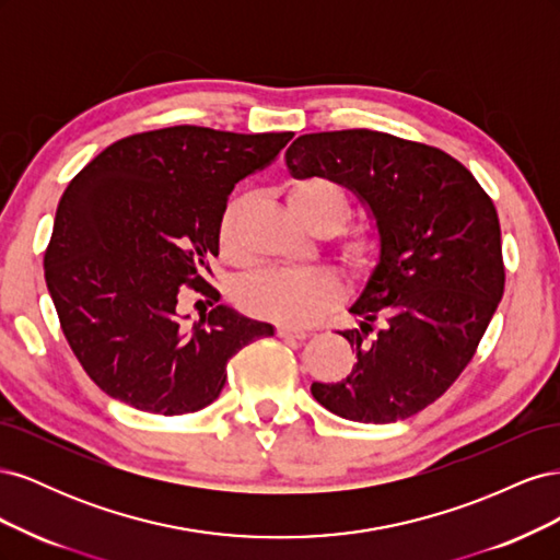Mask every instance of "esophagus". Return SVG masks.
I'll return each mask as SVG.
<instances>
[{"label": "esophagus", "mask_w": 560, "mask_h": 560, "mask_svg": "<svg viewBox=\"0 0 560 560\" xmlns=\"http://www.w3.org/2000/svg\"><path fill=\"white\" fill-rule=\"evenodd\" d=\"M276 334H278L280 338H299V341H301V338H306V336H308V334L303 331V329H296V327H287V325H280V327L276 329Z\"/></svg>", "instance_id": "esophagus-1"}]
</instances>
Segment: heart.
Instances as JSON below:
<instances>
[{
	"label": "heart",
	"instance_id": "1",
	"mask_svg": "<svg viewBox=\"0 0 560 560\" xmlns=\"http://www.w3.org/2000/svg\"><path fill=\"white\" fill-rule=\"evenodd\" d=\"M287 200H290V208L299 217V222L319 235H331L341 229L350 210V198L343 186L325 175L296 179L287 189ZM247 208L249 198L243 194L235 196L226 206L222 229H219L222 254L233 264L245 261L243 231ZM378 252L381 238L369 226H354L338 241V257L352 273H366L376 264ZM341 296V280L329 270L317 268H273L249 278L238 290L241 306L249 315L294 327L311 325L331 311Z\"/></svg>",
	"mask_w": 560,
	"mask_h": 560
}]
</instances>
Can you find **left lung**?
Here are the masks:
<instances>
[{"mask_svg":"<svg viewBox=\"0 0 560 560\" xmlns=\"http://www.w3.org/2000/svg\"><path fill=\"white\" fill-rule=\"evenodd\" d=\"M294 177L348 186L376 219L381 254L338 331L358 354L341 383H313L331 413L358 422L416 416L463 374L504 292L493 200L446 151L352 128L301 135L287 149Z\"/></svg>","mask_w":560,"mask_h":560,"instance_id":"obj_1","label":"left lung"}]
</instances>
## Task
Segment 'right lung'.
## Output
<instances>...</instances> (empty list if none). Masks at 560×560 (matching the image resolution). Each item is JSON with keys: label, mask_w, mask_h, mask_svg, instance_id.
Here are the masks:
<instances>
[{"label": "right lung", "mask_w": 560, "mask_h": 560, "mask_svg": "<svg viewBox=\"0 0 560 560\" xmlns=\"http://www.w3.org/2000/svg\"><path fill=\"white\" fill-rule=\"evenodd\" d=\"M292 138L202 126L138 132L67 186L44 276L67 343L103 393L147 413H194L222 393L235 352L273 336L266 322L214 306L222 294L208 276L233 186ZM189 291L213 306L191 328L176 311Z\"/></svg>", "instance_id": "obj_1"}]
</instances>
